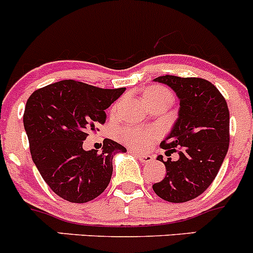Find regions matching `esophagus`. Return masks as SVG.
I'll return each instance as SVG.
<instances>
[{
    "mask_svg": "<svg viewBox=\"0 0 253 253\" xmlns=\"http://www.w3.org/2000/svg\"><path fill=\"white\" fill-rule=\"evenodd\" d=\"M130 153H133L134 155L141 161V163H150V161H153V156L148 155V154H140V153H135V151H130Z\"/></svg>",
    "mask_w": 253,
    "mask_h": 253,
    "instance_id": "obj_1",
    "label": "esophagus"
}]
</instances>
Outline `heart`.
<instances>
[{
	"instance_id": "b5f03b06",
	"label": "heart",
	"mask_w": 253,
	"mask_h": 253,
	"mask_svg": "<svg viewBox=\"0 0 253 253\" xmlns=\"http://www.w3.org/2000/svg\"><path fill=\"white\" fill-rule=\"evenodd\" d=\"M143 102L145 105L156 104V103H168L171 104L172 94L169 89L161 85H153L146 88L143 92ZM117 105L113 107V112H115ZM154 133L150 130H144L139 128H125L120 133V138L125 144L133 146V148L144 149L150 145L151 140L154 139Z\"/></svg>"
}]
</instances>
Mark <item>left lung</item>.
Here are the masks:
<instances>
[{"label":"left lung","instance_id":"obj_1","mask_svg":"<svg viewBox=\"0 0 253 253\" xmlns=\"http://www.w3.org/2000/svg\"><path fill=\"white\" fill-rule=\"evenodd\" d=\"M180 100L179 118L161 141L167 153L177 151L179 159L163 160L167 175L153 185L159 197L169 203H186L211 185L223 163L230 143V113L218 89L203 78L161 76Z\"/></svg>","mask_w":253,"mask_h":253}]
</instances>
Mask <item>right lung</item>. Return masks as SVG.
Instances as JSON below:
<instances>
[{"label":"right lung","instance_id":"right-lung-1","mask_svg":"<svg viewBox=\"0 0 253 253\" xmlns=\"http://www.w3.org/2000/svg\"><path fill=\"white\" fill-rule=\"evenodd\" d=\"M124 90L68 79L37 89L28 98L23 125L32 160L50 190L64 200L88 203L109 185L113 156L126 149L104 139L98 154L84 150L83 141L98 124H104L105 109Z\"/></svg>","mask_w":253,"mask_h":253}]
</instances>
